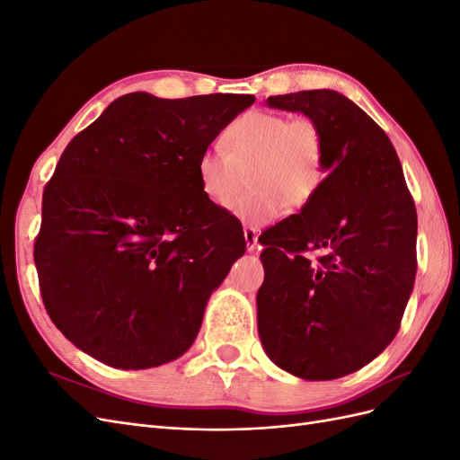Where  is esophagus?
<instances>
[{
    "label": "esophagus",
    "instance_id": "obj_1",
    "mask_svg": "<svg viewBox=\"0 0 460 460\" xmlns=\"http://www.w3.org/2000/svg\"><path fill=\"white\" fill-rule=\"evenodd\" d=\"M243 235H245V245H247V252H255L257 249V228L253 226H245L243 228Z\"/></svg>",
    "mask_w": 460,
    "mask_h": 460
}]
</instances>
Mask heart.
<instances>
[{"mask_svg": "<svg viewBox=\"0 0 460 460\" xmlns=\"http://www.w3.org/2000/svg\"><path fill=\"white\" fill-rule=\"evenodd\" d=\"M222 147L201 153L198 182L208 201L232 204V215L245 225H267L288 207L309 205L324 182L326 142L311 117L245 111L222 132ZM247 173L254 188L236 200Z\"/></svg>", "mask_w": 460, "mask_h": 460, "instance_id": "obj_1", "label": "heart"}]
</instances>
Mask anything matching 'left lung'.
Segmentation results:
<instances>
[{
  "label": "left lung",
  "instance_id": "1",
  "mask_svg": "<svg viewBox=\"0 0 460 460\" xmlns=\"http://www.w3.org/2000/svg\"><path fill=\"white\" fill-rule=\"evenodd\" d=\"M324 134V182L299 215L259 235L264 351L303 380H336L392 343L416 276V207L397 153L363 109L333 90L270 95Z\"/></svg>",
  "mask_w": 460,
  "mask_h": 460
}]
</instances>
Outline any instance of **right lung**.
<instances>
[{
    "instance_id": "1",
    "label": "right lung",
    "mask_w": 460,
    "mask_h": 460,
    "mask_svg": "<svg viewBox=\"0 0 460 460\" xmlns=\"http://www.w3.org/2000/svg\"><path fill=\"white\" fill-rule=\"evenodd\" d=\"M253 102L134 92L65 147L34 262L49 318L78 349L122 370L190 349L208 296L245 253L240 220L203 196L196 164Z\"/></svg>"
}]
</instances>
